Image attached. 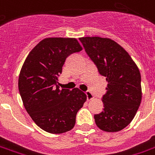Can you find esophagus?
<instances>
[{
  "instance_id": "obj_1",
  "label": "esophagus",
  "mask_w": 155,
  "mask_h": 155,
  "mask_svg": "<svg viewBox=\"0 0 155 155\" xmlns=\"http://www.w3.org/2000/svg\"><path fill=\"white\" fill-rule=\"evenodd\" d=\"M86 95H87V100H88V101L92 100V99L93 98V93H91L90 91H87V92H86Z\"/></svg>"
}]
</instances>
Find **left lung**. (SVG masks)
I'll use <instances>...</instances> for the list:
<instances>
[{"label":"left lung","mask_w":155,"mask_h":155,"mask_svg":"<svg viewBox=\"0 0 155 155\" xmlns=\"http://www.w3.org/2000/svg\"><path fill=\"white\" fill-rule=\"evenodd\" d=\"M100 75L106 77L103 110L94 114L97 126L108 133L119 132L132 122L141 101L140 73L126 50L109 38H80Z\"/></svg>","instance_id":"obj_1"}]
</instances>
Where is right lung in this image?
I'll return each mask as SVG.
<instances>
[{
	"instance_id": "right-lung-1",
	"label": "right lung",
	"mask_w": 155,
	"mask_h": 155,
	"mask_svg": "<svg viewBox=\"0 0 155 155\" xmlns=\"http://www.w3.org/2000/svg\"><path fill=\"white\" fill-rule=\"evenodd\" d=\"M82 49L75 38H45L31 49L22 65L18 77L22 103L35 124L47 133L72 129L87 99L78 88L60 90L58 85L67 57Z\"/></svg>"
}]
</instances>
